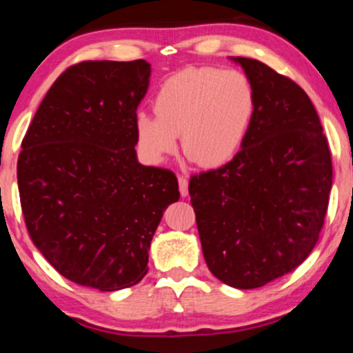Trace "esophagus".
Segmentation results:
<instances>
[{
  "instance_id": "1",
  "label": "esophagus",
  "mask_w": 353,
  "mask_h": 353,
  "mask_svg": "<svg viewBox=\"0 0 353 353\" xmlns=\"http://www.w3.org/2000/svg\"><path fill=\"white\" fill-rule=\"evenodd\" d=\"M178 186H180V194L183 197L188 196V178L180 175L178 176Z\"/></svg>"
}]
</instances>
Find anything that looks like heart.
Listing matches in <instances>:
<instances>
[{
	"label": "heart",
	"mask_w": 353,
	"mask_h": 353,
	"mask_svg": "<svg viewBox=\"0 0 353 353\" xmlns=\"http://www.w3.org/2000/svg\"><path fill=\"white\" fill-rule=\"evenodd\" d=\"M156 115L134 117V138L141 156L161 163L181 149L199 167L228 162L244 143L255 110V93L243 72L186 69L159 86L152 101Z\"/></svg>",
	"instance_id": "obj_1"
}]
</instances>
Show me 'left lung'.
Returning <instances> with one entry per match:
<instances>
[{
	"instance_id": "left-lung-1",
	"label": "left lung",
	"mask_w": 353,
	"mask_h": 353,
	"mask_svg": "<svg viewBox=\"0 0 353 353\" xmlns=\"http://www.w3.org/2000/svg\"><path fill=\"white\" fill-rule=\"evenodd\" d=\"M231 59L254 86L252 123L228 163L191 176L190 196L212 274L255 289L292 272L315 248L332 163L305 91L257 59Z\"/></svg>"
}]
</instances>
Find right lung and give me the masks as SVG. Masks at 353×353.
<instances>
[{"mask_svg": "<svg viewBox=\"0 0 353 353\" xmlns=\"http://www.w3.org/2000/svg\"><path fill=\"white\" fill-rule=\"evenodd\" d=\"M151 65L85 61L57 77L17 161L28 234L62 276L119 291L148 273L152 236L180 199L175 173L141 165L134 117Z\"/></svg>", "mask_w": 353, "mask_h": 353, "instance_id": "add662e5", "label": "right lung"}]
</instances>
